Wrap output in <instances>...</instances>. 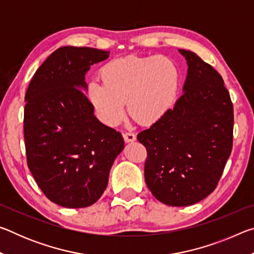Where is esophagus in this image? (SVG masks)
Listing matches in <instances>:
<instances>
[{"label": "esophagus", "mask_w": 254, "mask_h": 254, "mask_svg": "<svg viewBox=\"0 0 254 254\" xmlns=\"http://www.w3.org/2000/svg\"><path fill=\"white\" fill-rule=\"evenodd\" d=\"M123 137H124V141H126L127 143L133 142V141H135V139H136L135 134H134V133H132V132H124Z\"/></svg>", "instance_id": "34e87169"}]
</instances>
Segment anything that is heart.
Instances as JSON below:
<instances>
[{"instance_id":"1","label":"heart","mask_w":254,"mask_h":254,"mask_svg":"<svg viewBox=\"0 0 254 254\" xmlns=\"http://www.w3.org/2000/svg\"><path fill=\"white\" fill-rule=\"evenodd\" d=\"M102 81L86 86V96L97 118L114 127L127 112L137 122L151 126L165 117L173 105L179 86V71L163 56H126L112 59L101 70Z\"/></svg>"}]
</instances>
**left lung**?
<instances>
[{
  "label": "left lung",
  "mask_w": 254,
  "mask_h": 254,
  "mask_svg": "<svg viewBox=\"0 0 254 254\" xmlns=\"http://www.w3.org/2000/svg\"><path fill=\"white\" fill-rule=\"evenodd\" d=\"M178 51L188 67L183 95L137 140L148 151L144 179L152 195L189 206L216 187L231 154L234 117L221 75L192 51Z\"/></svg>",
  "instance_id": "obj_1"
}]
</instances>
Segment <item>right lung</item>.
<instances>
[{
    "instance_id": "1",
    "label": "right lung",
    "mask_w": 254,
    "mask_h": 254,
    "mask_svg": "<svg viewBox=\"0 0 254 254\" xmlns=\"http://www.w3.org/2000/svg\"><path fill=\"white\" fill-rule=\"evenodd\" d=\"M109 56L95 48L62 47L38 68L24 97L28 167L44 194L67 208L100 199L124 149L121 133L98 121L84 93L87 71Z\"/></svg>"
}]
</instances>
